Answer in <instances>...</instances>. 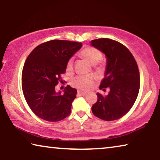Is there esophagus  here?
I'll list each match as a JSON object with an SVG mask.
<instances>
[{
    "mask_svg": "<svg viewBox=\"0 0 160 160\" xmlns=\"http://www.w3.org/2000/svg\"><path fill=\"white\" fill-rule=\"evenodd\" d=\"M86 94H87V93L85 92H82V91H80V90L78 91V96H85Z\"/></svg>",
    "mask_w": 160,
    "mask_h": 160,
    "instance_id": "obj_1",
    "label": "esophagus"
}]
</instances>
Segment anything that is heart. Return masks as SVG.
I'll use <instances>...</instances> for the list:
<instances>
[{"label":"heart","instance_id":"heart-1","mask_svg":"<svg viewBox=\"0 0 160 160\" xmlns=\"http://www.w3.org/2000/svg\"><path fill=\"white\" fill-rule=\"evenodd\" d=\"M80 54L92 66L97 65L102 57L101 52L98 49L91 47L84 48L81 51ZM72 66H73V58H70L66 64L67 70H71ZM93 81L94 77L92 75H78L72 80V84L75 88L80 89V90H87L90 88L92 84L93 83Z\"/></svg>","mask_w":160,"mask_h":160}]
</instances>
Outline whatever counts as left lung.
Wrapping results in <instances>:
<instances>
[{"mask_svg": "<svg viewBox=\"0 0 160 160\" xmlns=\"http://www.w3.org/2000/svg\"><path fill=\"white\" fill-rule=\"evenodd\" d=\"M91 45L106 56V70L99 89H109L107 95L97 94L98 99L92 112L102 120L114 121L129 112L138 95V67L131 51L121 43L102 38L91 41Z\"/></svg>", "mask_w": 160, "mask_h": 160, "instance_id": "left-lung-1", "label": "left lung"}]
</instances>
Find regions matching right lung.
Segmentation results:
<instances>
[{
	"mask_svg": "<svg viewBox=\"0 0 160 160\" xmlns=\"http://www.w3.org/2000/svg\"><path fill=\"white\" fill-rule=\"evenodd\" d=\"M82 44L66 40L43 43L29 54L22 73V88L29 107L38 117L56 122L66 118L71 112L77 90L67 85L61 93L55 86L63 82L68 61Z\"/></svg>",
	"mask_w": 160,
	"mask_h": 160,
	"instance_id": "add662e5",
	"label": "right lung"
}]
</instances>
